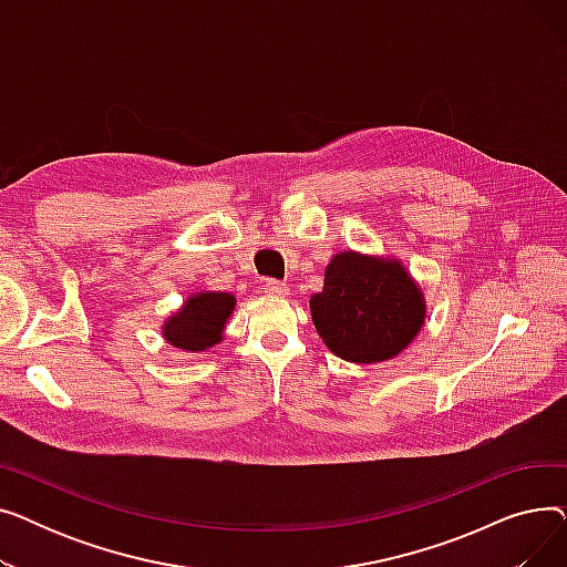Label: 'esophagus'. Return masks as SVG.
<instances>
[{"mask_svg":"<svg viewBox=\"0 0 567 567\" xmlns=\"http://www.w3.org/2000/svg\"><path fill=\"white\" fill-rule=\"evenodd\" d=\"M261 289H264L266 293H271V296H285V293L289 291V287H287L285 282H280V280H274V278H268V280H264Z\"/></svg>","mask_w":567,"mask_h":567,"instance_id":"esophagus-1","label":"esophagus"}]
</instances>
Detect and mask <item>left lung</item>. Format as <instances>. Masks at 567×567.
I'll list each match as a JSON object with an SVG mask.
<instances>
[{
	"instance_id": "left-lung-1",
	"label": "left lung",
	"mask_w": 567,
	"mask_h": 567,
	"mask_svg": "<svg viewBox=\"0 0 567 567\" xmlns=\"http://www.w3.org/2000/svg\"><path fill=\"white\" fill-rule=\"evenodd\" d=\"M310 310L326 347L351 363L393 359L425 319L423 293L398 261L355 252H340L326 266Z\"/></svg>"
}]
</instances>
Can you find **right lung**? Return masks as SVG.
Returning a JSON list of instances; mask_svg holds the SVG:
<instances>
[{
	"label": "right lung",
	"mask_w": 567,
	"mask_h": 567,
	"mask_svg": "<svg viewBox=\"0 0 567 567\" xmlns=\"http://www.w3.org/2000/svg\"><path fill=\"white\" fill-rule=\"evenodd\" d=\"M234 310V296L223 291H206L195 293L186 301V306L178 310L165 323V338L169 344L186 349V351H204L220 342L223 326Z\"/></svg>",
	"instance_id": "add662e5"
}]
</instances>
